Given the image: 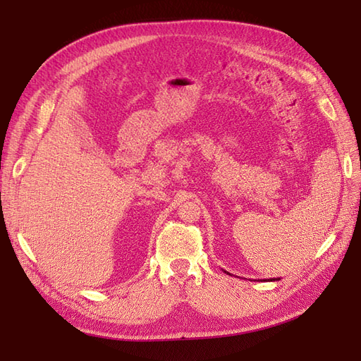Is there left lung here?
<instances>
[{
  "label": "left lung",
  "mask_w": 361,
  "mask_h": 361,
  "mask_svg": "<svg viewBox=\"0 0 361 361\" xmlns=\"http://www.w3.org/2000/svg\"><path fill=\"white\" fill-rule=\"evenodd\" d=\"M224 272H227V271H224ZM227 274H228V272H227ZM277 280H280V279H269L268 281H277ZM267 281V280H265Z\"/></svg>",
  "instance_id": "left-lung-1"
}]
</instances>
